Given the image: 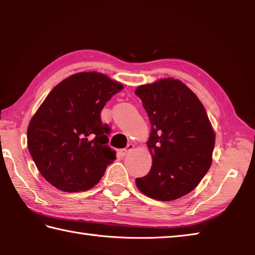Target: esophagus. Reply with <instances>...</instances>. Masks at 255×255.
I'll return each instance as SVG.
<instances>
[{
	"mask_svg": "<svg viewBox=\"0 0 255 255\" xmlns=\"http://www.w3.org/2000/svg\"><path fill=\"white\" fill-rule=\"evenodd\" d=\"M133 147H134L133 144H128V146L124 148V150H122V155L128 154V153L133 150Z\"/></svg>",
	"mask_w": 255,
	"mask_h": 255,
	"instance_id": "1",
	"label": "esophagus"
}]
</instances>
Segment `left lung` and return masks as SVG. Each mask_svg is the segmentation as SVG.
<instances>
[{"mask_svg":"<svg viewBox=\"0 0 255 255\" xmlns=\"http://www.w3.org/2000/svg\"><path fill=\"white\" fill-rule=\"evenodd\" d=\"M151 123L148 174L137 177L142 193L160 201L181 198L195 189L212 163L215 135L198 97L179 80L138 86Z\"/></svg>","mask_w":255,"mask_h":255,"instance_id":"1","label":"left lung"}]
</instances>
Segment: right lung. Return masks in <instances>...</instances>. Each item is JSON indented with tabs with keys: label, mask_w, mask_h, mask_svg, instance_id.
I'll use <instances>...</instances> for the list:
<instances>
[{
	"label": "right lung",
	"mask_w": 255,
	"mask_h": 255,
	"mask_svg": "<svg viewBox=\"0 0 255 255\" xmlns=\"http://www.w3.org/2000/svg\"><path fill=\"white\" fill-rule=\"evenodd\" d=\"M122 90L108 76L82 72L57 84L38 108L28 124L27 147L43 177L56 189L90 190L117 158L101 111Z\"/></svg>",
	"instance_id": "obj_1"
}]
</instances>
